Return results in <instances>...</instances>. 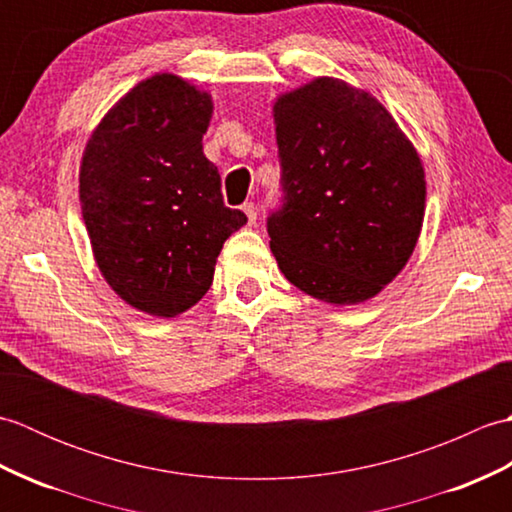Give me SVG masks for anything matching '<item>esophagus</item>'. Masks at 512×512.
<instances>
[{
    "label": "esophagus",
    "mask_w": 512,
    "mask_h": 512,
    "mask_svg": "<svg viewBox=\"0 0 512 512\" xmlns=\"http://www.w3.org/2000/svg\"><path fill=\"white\" fill-rule=\"evenodd\" d=\"M242 209H244V213H246L248 224L255 226V222H257V206H255L253 202H246V204L242 206Z\"/></svg>",
    "instance_id": "1"
}]
</instances>
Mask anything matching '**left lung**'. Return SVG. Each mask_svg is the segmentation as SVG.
Segmentation results:
<instances>
[{"mask_svg": "<svg viewBox=\"0 0 512 512\" xmlns=\"http://www.w3.org/2000/svg\"><path fill=\"white\" fill-rule=\"evenodd\" d=\"M275 123L281 200L266 226L281 273L339 306L378 295L420 235L416 149L374 96L336 79L281 96Z\"/></svg>", "mask_w": 512, "mask_h": 512, "instance_id": "8db88e82", "label": "left lung"}]
</instances>
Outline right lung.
<instances>
[{
    "label": "right lung",
    "mask_w": 512,
    "mask_h": 512,
    "mask_svg": "<svg viewBox=\"0 0 512 512\" xmlns=\"http://www.w3.org/2000/svg\"><path fill=\"white\" fill-rule=\"evenodd\" d=\"M211 96L173 74L127 92L81 162V209L99 270L129 306L176 317L213 284L224 242L246 215L222 200L204 156Z\"/></svg>",
    "instance_id": "1"
}]
</instances>
